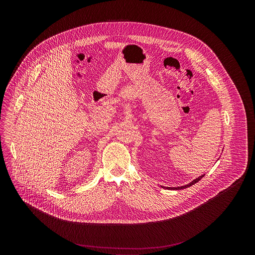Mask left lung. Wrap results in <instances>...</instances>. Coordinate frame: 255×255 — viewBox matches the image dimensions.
Segmentation results:
<instances>
[{"mask_svg": "<svg viewBox=\"0 0 255 255\" xmlns=\"http://www.w3.org/2000/svg\"><path fill=\"white\" fill-rule=\"evenodd\" d=\"M205 176V174H203V175H201V176H199L198 178H196V179H194L193 181H191V183L189 184V185H186V186H183V187H177V188H173V189H171V190H183V189H186V188H189V187H191V186H193V185H195L196 183H198V181L202 178V177H204ZM161 188H164V187H161ZM165 189H169L170 190V188H165Z\"/></svg>", "mask_w": 255, "mask_h": 255, "instance_id": "1", "label": "left lung"}]
</instances>
